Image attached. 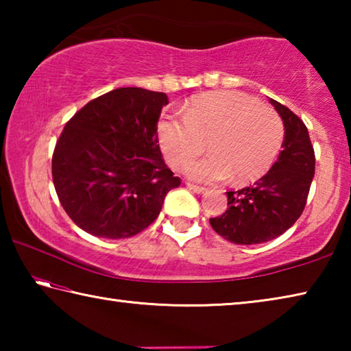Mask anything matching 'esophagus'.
I'll return each mask as SVG.
<instances>
[{"instance_id": "1", "label": "esophagus", "mask_w": 351, "mask_h": 351, "mask_svg": "<svg viewBox=\"0 0 351 351\" xmlns=\"http://www.w3.org/2000/svg\"><path fill=\"white\" fill-rule=\"evenodd\" d=\"M187 187H189L190 190H193L195 193H203V192H206V187L197 186V184H193V182H187Z\"/></svg>"}]
</instances>
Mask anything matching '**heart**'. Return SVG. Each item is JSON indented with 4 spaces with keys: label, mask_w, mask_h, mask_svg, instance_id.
<instances>
[{
    "label": "heart",
    "mask_w": 351,
    "mask_h": 351,
    "mask_svg": "<svg viewBox=\"0 0 351 351\" xmlns=\"http://www.w3.org/2000/svg\"><path fill=\"white\" fill-rule=\"evenodd\" d=\"M182 117L159 122V147L170 167L182 170L204 152L207 142L209 156L187 169L195 181L217 182L232 176L235 184L254 182L282 150V117L245 93L199 94L184 106Z\"/></svg>",
    "instance_id": "obj_1"
}]
</instances>
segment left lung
I'll use <instances>...</instances> for the list:
<instances>
[{"label": "left lung", "instance_id": "left-lung-1", "mask_svg": "<svg viewBox=\"0 0 351 351\" xmlns=\"http://www.w3.org/2000/svg\"><path fill=\"white\" fill-rule=\"evenodd\" d=\"M283 119V150L254 186L228 192V209L210 226L235 245H258L288 230L304 212L314 176V148L302 119L271 99Z\"/></svg>", "mask_w": 351, "mask_h": 351}]
</instances>
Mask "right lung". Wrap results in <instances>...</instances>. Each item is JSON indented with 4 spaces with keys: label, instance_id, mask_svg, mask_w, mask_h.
<instances>
[{
    "label": "right lung",
    "instance_id": "add662e5",
    "mask_svg": "<svg viewBox=\"0 0 351 351\" xmlns=\"http://www.w3.org/2000/svg\"><path fill=\"white\" fill-rule=\"evenodd\" d=\"M167 104L165 93L117 88L66 122L52 154V181L64 212L85 232L112 240L139 234L181 186L156 133Z\"/></svg>",
    "mask_w": 351,
    "mask_h": 351
}]
</instances>
